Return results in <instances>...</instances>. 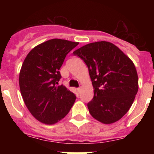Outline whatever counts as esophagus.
Here are the masks:
<instances>
[{"instance_id": "esophagus-1", "label": "esophagus", "mask_w": 154, "mask_h": 154, "mask_svg": "<svg viewBox=\"0 0 154 154\" xmlns=\"http://www.w3.org/2000/svg\"><path fill=\"white\" fill-rule=\"evenodd\" d=\"M80 89H81V88H80V87H79V88H77V91H78V92H80Z\"/></svg>"}]
</instances>
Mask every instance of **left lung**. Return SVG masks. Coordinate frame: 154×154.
Instances as JSON below:
<instances>
[{"label":"left lung","instance_id":"1","mask_svg":"<svg viewBox=\"0 0 154 154\" xmlns=\"http://www.w3.org/2000/svg\"><path fill=\"white\" fill-rule=\"evenodd\" d=\"M73 54L86 64L94 88V97L87 104L91 116L106 125L122 119L139 89L132 60L117 46L104 41L86 45Z\"/></svg>","mask_w":154,"mask_h":154}]
</instances>
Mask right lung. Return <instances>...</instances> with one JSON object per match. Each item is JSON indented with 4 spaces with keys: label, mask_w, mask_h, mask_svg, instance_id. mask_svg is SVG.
I'll use <instances>...</instances> for the list:
<instances>
[{
    "label": "right lung",
    "mask_w": 154,
    "mask_h": 154,
    "mask_svg": "<svg viewBox=\"0 0 154 154\" xmlns=\"http://www.w3.org/2000/svg\"><path fill=\"white\" fill-rule=\"evenodd\" d=\"M78 42L53 38L38 45L27 54L19 74L21 94L35 119L47 125L63 119L74 104L75 94L63 85L59 70L66 55Z\"/></svg>",
    "instance_id": "add662e5"
}]
</instances>
